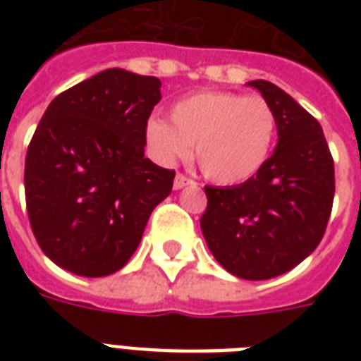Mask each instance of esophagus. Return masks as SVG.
Here are the masks:
<instances>
[{"instance_id":"34e87169","label":"esophagus","mask_w":361,"mask_h":361,"mask_svg":"<svg viewBox=\"0 0 361 361\" xmlns=\"http://www.w3.org/2000/svg\"><path fill=\"white\" fill-rule=\"evenodd\" d=\"M191 183H192L191 178H187V176H183V174H176V178H174L176 191H178V189H183L185 185H191Z\"/></svg>"}]
</instances>
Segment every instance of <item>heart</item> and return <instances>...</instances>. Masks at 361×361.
I'll return each instance as SVG.
<instances>
[{"instance_id": "obj_1", "label": "heart", "mask_w": 361, "mask_h": 361, "mask_svg": "<svg viewBox=\"0 0 361 361\" xmlns=\"http://www.w3.org/2000/svg\"><path fill=\"white\" fill-rule=\"evenodd\" d=\"M172 123L152 118L146 125L153 155L170 163L195 146L202 174L219 185H236L257 174L275 138L274 109L260 95L198 92L170 110Z\"/></svg>"}]
</instances>
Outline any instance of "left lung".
I'll return each instance as SVG.
<instances>
[{
  "mask_svg": "<svg viewBox=\"0 0 361 361\" xmlns=\"http://www.w3.org/2000/svg\"><path fill=\"white\" fill-rule=\"evenodd\" d=\"M274 109L277 147L240 185L204 187L200 228L215 260L240 279L286 274L317 249L330 219L336 176L322 127L271 82L252 80Z\"/></svg>",
  "mask_w": 361,
  "mask_h": 361,
  "instance_id": "8db88e82",
  "label": "left lung"
}]
</instances>
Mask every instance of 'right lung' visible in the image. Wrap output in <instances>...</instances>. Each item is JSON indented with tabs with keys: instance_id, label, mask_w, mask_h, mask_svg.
<instances>
[{
	"instance_id": "add662e5",
	"label": "right lung",
	"mask_w": 361,
	"mask_h": 361,
	"mask_svg": "<svg viewBox=\"0 0 361 361\" xmlns=\"http://www.w3.org/2000/svg\"><path fill=\"white\" fill-rule=\"evenodd\" d=\"M161 80L106 69L48 104L25 155V206L42 252L82 277L121 269L174 170L144 157Z\"/></svg>"
}]
</instances>
